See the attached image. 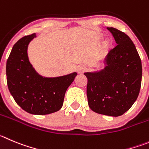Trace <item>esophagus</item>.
Segmentation results:
<instances>
[{
	"instance_id": "esophagus-1",
	"label": "esophagus",
	"mask_w": 149,
	"mask_h": 149,
	"mask_svg": "<svg viewBox=\"0 0 149 149\" xmlns=\"http://www.w3.org/2000/svg\"><path fill=\"white\" fill-rule=\"evenodd\" d=\"M85 69H86V68L82 65H79V66L77 67V71L79 73H82L85 70Z\"/></svg>"
}]
</instances>
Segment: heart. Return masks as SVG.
<instances>
[{
    "instance_id": "obj_1",
    "label": "heart",
    "mask_w": 149,
    "mask_h": 149,
    "mask_svg": "<svg viewBox=\"0 0 149 149\" xmlns=\"http://www.w3.org/2000/svg\"><path fill=\"white\" fill-rule=\"evenodd\" d=\"M105 45H108V44H107V43H106V44H105Z\"/></svg>"
}]
</instances>
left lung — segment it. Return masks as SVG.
<instances>
[{
    "label": "left lung",
    "mask_w": 149,
    "mask_h": 149,
    "mask_svg": "<svg viewBox=\"0 0 149 149\" xmlns=\"http://www.w3.org/2000/svg\"><path fill=\"white\" fill-rule=\"evenodd\" d=\"M116 42L104 61V68L86 72L87 95L90 109L96 113L120 116L138 97L141 87L142 64L135 45L128 35L107 27Z\"/></svg>",
    "instance_id": "obj_1"
}]
</instances>
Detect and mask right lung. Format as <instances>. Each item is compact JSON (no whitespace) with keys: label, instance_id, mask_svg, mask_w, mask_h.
<instances>
[{"label":"right lung","instance_id":"obj_1","mask_svg":"<svg viewBox=\"0 0 149 149\" xmlns=\"http://www.w3.org/2000/svg\"><path fill=\"white\" fill-rule=\"evenodd\" d=\"M34 37H37L35 33L25 36L14 45L6 62L7 85L23 110L33 115H48L62 108L65 92L77 73L58 77L39 74L28 56V47Z\"/></svg>","mask_w":149,"mask_h":149}]
</instances>
